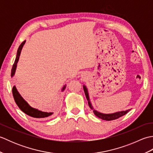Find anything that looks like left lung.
I'll use <instances>...</instances> for the list:
<instances>
[{
	"label": "left lung",
	"instance_id": "left-lung-1",
	"mask_svg": "<svg viewBox=\"0 0 153 153\" xmlns=\"http://www.w3.org/2000/svg\"><path fill=\"white\" fill-rule=\"evenodd\" d=\"M83 90H84V92H85L87 100H88V105H89V107L91 109H93V106L91 105V103L90 100H89L88 91H87L86 87L85 85H83ZM129 110H126V111H121V112H115V113H113V114H102V113L99 112L95 110H93V112H94V114H95V115L98 117V118L102 119V120H106V121H110V120H114L118 119V118H120L121 116L126 114L128 113L129 111Z\"/></svg>",
	"mask_w": 153,
	"mask_h": 153
}]
</instances>
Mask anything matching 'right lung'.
Wrapping results in <instances>:
<instances>
[{
    "mask_svg": "<svg viewBox=\"0 0 153 153\" xmlns=\"http://www.w3.org/2000/svg\"><path fill=\"white\" fill-rule=\"evenodd\" d=\"M25 43V41H24L20 45H19V47L18 49L17 55H16V60H15L14 64H13L12 71H11V76L12 77L14 76L15 74L16 66H17V63L19 60V56H20V53H21V51L22 49V47H23V46H24ZM65 87H66V85L64 86L62 91H64ZM12 94H13V97H14V99L16 105H18L19 109H20L22 112H24L25 114H26L28 116L33 117V118H46V117L49 116L53 114V112H42V111H41V110H39L37 109L32 108V107L29 105L28 103L22 98V96L19 95V93H18L17 89H16L15 86L13 87V88H12Z\"/></svg>",
    "mask_w": 153,
    "mask_h": 153,
    "instance_id": "obj_1",
    "label": "right lung"
}]
</instances>
